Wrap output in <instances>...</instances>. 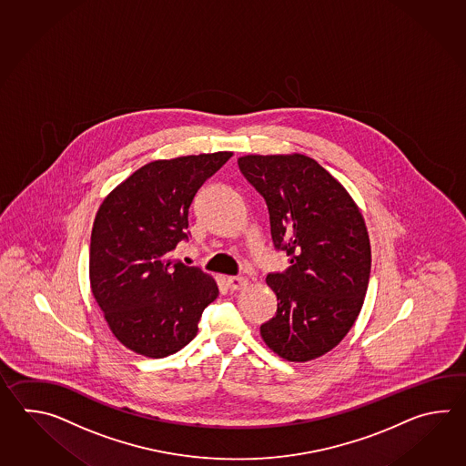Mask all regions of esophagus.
<instances>
[{"mask_svg": "<svg viewBox=\"0 0 466 466\" xmlns=\"http://www.w3.org/2000/svg\"><path fill=\"white\" fill-rule=\"evenodd\" d=\"M227 285H228L231 291H238V289H243L248 287V279L243 277H229L227 279Z\"/></svg>", "mask_w": 466, "mask_h": 466, "instance_id": "34e87169", "label": "esophagus"}]
</instances>
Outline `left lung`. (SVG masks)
Returning <instances> with one entry per match:
<instances>
[{
  "mask_svg": "<svg viewBox=\"0 0 466 466\" xmlns=\"http://www.w3.org/2000/svg\"><path fill=\"white\" fill-rule=\"evenodd\" d=\"M238 165L267 199L273 243L291 263L267 277L279 303L261 338L288 361L323 357L347 337L365 301V218L347 188L307 155H245Z\"/></svg>",
  "mask_w": 466,
  "mask_h": 466,
  "instance_id": "8db88e82",
  "label": "left lung"
}]
</instances>
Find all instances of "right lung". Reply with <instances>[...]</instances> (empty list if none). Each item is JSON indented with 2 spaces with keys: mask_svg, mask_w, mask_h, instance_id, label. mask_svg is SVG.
Instances as JSON below:
<instances>
[{
  "mask_svg": "<svg viewBox=\"0 0 466 466\" xmlns=\"http://www.w3.org/2000/svg\"><path fill=\"white\" fill-rule=\"evenodd\" d=\"M231 151L155 159L111 189L99 205L89 245V285L108 328L141 357L163 358L198 333L218 285L171 251L187 237L199 187Z\"/></svg>",
  "mask_w": 466,
  "mask_h": 466,
  "instance_id": "add662e5",
  "label": "right lung"
}]
</instances>
